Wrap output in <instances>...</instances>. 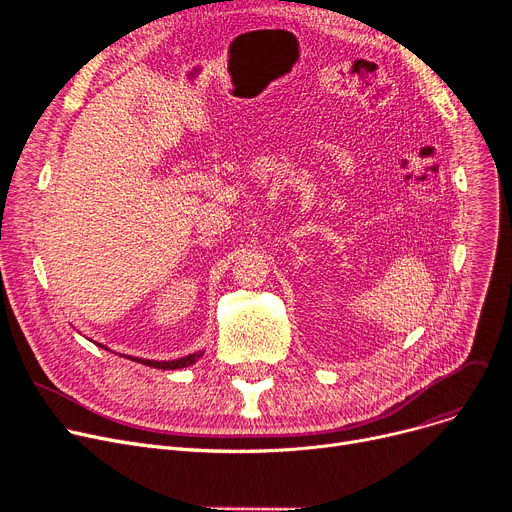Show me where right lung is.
<instances>
[{"mask_svg":"<svg viewBox=\"0 0 512 512\" xmlns=\"http://www.w3.org/2000/svg\"><path fill=\"white\" fill-rule=\"evenodd\" d=\"M97 346L105 348L103 344L95 342ZM105 351H110V348H105ZM203 357V351H197V353H191L186 357H180V359H172V361H153V359H141V357H128L130 361H137V363H143V365H149V367H155V369H182V367H188L197 363V359Z\"/></svg>","mask_w":512,"mask_h":512,"instance_id":"right-lung-1","label":"right lung"}]
</instances>
